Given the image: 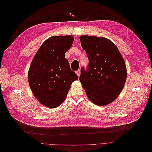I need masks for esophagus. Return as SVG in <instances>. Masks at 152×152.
Segmentation results:
<instances>
[{
    "label": "esophagus",
    "instance_id": "obj_1",
    "mask_svg": "<svg viewBox=\"0 0 152 152\" xmlns=\"http://www.w3.org/2000/svg\"><path fill=\"white\" fill-rule=\"evenodd\" d=\"M76 74L77 75L78 77H80V70H79L76 71Z\"/></svg>",
    "mask_w": 152,
    "mask_h": 152
}]
</instances>
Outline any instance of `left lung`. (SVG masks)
I'll use <instances>...</instances> for the list:
<instances>
[{"label": "left lung", "instance_id": "obj_1", "mask_svg": "<svg viewBox=\"0 0 152 152\" xmlns=\"http://www.w3.org/2000/svg\"><path fill=\"white\" fill-rule=\"evenodd\" d=\"M80 40L89 59L86 70L81 68L79 77L87 97L98 106L112 103L123 89L127 78L121 54L108 39L82 35Z\"/></svg>", "mask_w": 152, "mask_h": 152}]
</instances>
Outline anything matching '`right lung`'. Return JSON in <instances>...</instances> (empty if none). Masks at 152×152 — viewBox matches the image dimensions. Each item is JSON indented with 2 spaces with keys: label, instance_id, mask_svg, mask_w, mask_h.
<instances>
[{
  "label": "right lung",
  "instance_id": "1",
  "mask_svg": "<svg viewBox=\"0 0 152 152\" xmlns=\"http://www.w3.org/2000/svg\"><path fill=\"white\" fill-rule=\"evenodd\" d=\"M73 40L72 35L52 37L41 45L31 63L28 73L30 89L37 99L48 108L61 104L71 84L78 79L65 57Z\"/></svg>",
  "mask_w": 152,
  "mask_h": 152
}]
</instances>
